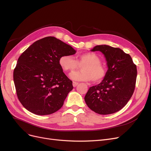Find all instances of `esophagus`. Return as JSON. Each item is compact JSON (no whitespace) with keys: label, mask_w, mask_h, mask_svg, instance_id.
Segmentation results:
<instances>
[{"label":"esophagus","mask_w":151,"mask_h":151,"mask_svg":"<svg viewBox=\"0 0 151 151\" xmlns=\"http://www.w3.org/2000/svg\"><path fill=\"white\" fill-rule=\"evenodd\" d=\"M78 84H79V83H77V82L74 81V82H73V86H74V87H76L77 85H78Z\"/></svg>","instance_id":"esophagus-1"}]
</instances>
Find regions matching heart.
I'll use <instances>...</instances> for the list:
<instances>
[{
	"label": "heart",
	"mask_w": 151,
	"mask_h": 151,
	"mask_svg": "<svg viewBox=\"0 0 151 151\" xmlns=\"http://www.w3.org/2000/svg\"><path fill=\"white\" fill-rule=\"evenodd\" d=\"M59 65L63 71L72 73L82 67V71L73 73L71 79L79 81H91L98 83L106 75V69L101 63V59L94 53L81 54L76 59L71 55H62L59 58Z\"/></svg>",
	"instance_id": "heart-1"
}]
</instances>
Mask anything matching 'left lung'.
<instances>
[{
	"instance_id": "8db88e82",
	"label": "left lung",
	"mask_w": 151,
	"mask_h": 151,
	"mask_svg": "<svg viewBox=\"0 0 151 151\" xmlns=\"http://www.w3.org/2000/svg\"><path fill=\"white\" fill-rule=\"evenodd\" d=\"M91 51L104 54L108 69L101 83L89 89L84 98L86 103L100 115L117 112L125 106L134 92L136 65L130 55L119 48L97 45Z\"/></svg>"
}]
</instances>
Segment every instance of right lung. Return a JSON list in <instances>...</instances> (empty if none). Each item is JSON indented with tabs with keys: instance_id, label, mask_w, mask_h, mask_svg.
Here are the masks:
<instances>
[{
	"instance_id": "add662e5",
	"label": "right lung",
	"mask_w": 151,
	"mask_h": 151,
	"mask_svg": "<svg viewBox=\"0 0 151 151\" xmlns=\"http://www.w3.org/2000/svg\"><path fill=\"white\" fill-rule=\"evenodd\" d=\"M76 52L70 45L48 36L36 41L21 55L13 78L17 98L26 109L46 115L62 108L73 86L58 60L62 55Z\"/></svg>"
}]
</instances>
